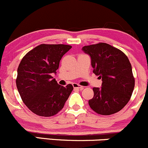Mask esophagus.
<instances>
[{"label":"esophagus","mask_w":148,"mask_h":148,"mask_svg":"<svg viewBox=\"0 0 148 148\" xmlns=\"http://www.w3.org/2000/svg\"><path fill=\"white\" fill-rule=\"evenodd\" d=\"M73 86H74V88H77V89H79V90H82L84 88V87L82 86H81V85L78 84L77 83H74L73 84Z\"/></svg>","instance_id":"1"}]
</instances>
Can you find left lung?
I'll list each match as a JSON object with an SVG mask.
<instances>
[{
  "instance_id": "left-lung-1",
  "label": "left lung",
  "mask_w": 148,
  "mask_h": 148,
  "mask_svg": "<svg viewBox=\"0 0 148 148\" xmlns=\"http://www.w3.org/2000/svg\"><path fill=\"white\" fill-rule=\"evenodd\" d=\"M89 54L93 72L101 79V88H93L94 97L88 101L93 111L108 116L121 111L130 101L135 86L132 66L128 58L118 48L107 43L84 46Z\"/></svg>"
}]
</instances>
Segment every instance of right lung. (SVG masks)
I'll use <instances>...</instances> for the list:
<instances>
[{
  "label": "right lung",
  "mask_w": 148,
  "mask_h": 148,
  "mask_svg": "<svg viewBox=\"0 0 148 148\" xmlns=\"http://www.w3.org/2000/svg\"><path fill=\"white\" fill-rule=\"evenodd\" d=\"M71 48L67 45L41 44L22 59L18 68L17 88L23 103L37 116L49 117L58 113L74 88L71 84L59 85L52 76Z\"/></svg>",
  "instance_id": "right-lung-1"
}]
</instances>
